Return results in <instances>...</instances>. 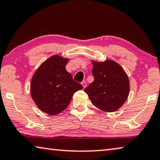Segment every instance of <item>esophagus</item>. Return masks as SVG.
I'll return each mask as SVG.
<instances>
[{
  "instance_id": "34e87169",
  "label": "esophagus",
  "mask_w": 160,
  "mask_h": 160,
  "mask_svg": "<svg viewBox=\"0 0 160 160\" xmlns=\"http://www.w3.org/2000/svg\"><path fill=\"white\" fill-rule=\"evenodd\" d=\"M81 84H82V85L83 86V88H85V87L87 86V83H86V82H85V81H83V82H81Z\"/></svg>"
}]
</instances>
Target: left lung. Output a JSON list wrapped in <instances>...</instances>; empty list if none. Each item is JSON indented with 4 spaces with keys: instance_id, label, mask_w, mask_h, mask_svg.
Instances as JSON below:
<instances>
[{
    "instance_id": "1",
    "label": "left lung",
    "mask_w": 160,
    "mask_h": 160,
    "mask_svg": "<svg viewBox=\"0 0 160 160\" xmlns=\"http://www.w3.org/2000/svg\"><path fill=\"white\" fill-rule=\"evenodd\" d=\"M94 81L84 90L94 107L113 112L126 102L130 92L128 75L120 65L112 60L92 61Z\"/></svg>"
}]
</instances>
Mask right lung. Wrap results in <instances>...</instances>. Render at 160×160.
I'll return each mask as SVG.
<instances>
[{
	"mask_svg": "<svg viewBox=\"0 0 160 160\" xmlns=\"http://www.w3.org/2000/svg\"><path fill=\"white\" fill-rule=\"evenodd\" d=\"M68 59L52 56L38 68L31 81V95L39 109L56 115L66 109L73 94L83 89L66 70Z\"/></svg>",
	"mask_w": 160,
	"mask_h": 160,
	"instance_id": "right-lung-1",
	"label": "right lung"
}]
</instances>
